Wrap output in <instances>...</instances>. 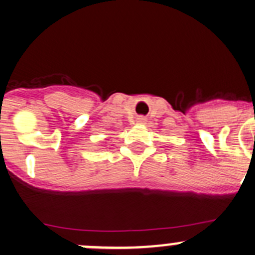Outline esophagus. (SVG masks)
Here are the masks:
<instances>
[{
  "label": "esophagus",
  "instance_id": "34e87169",
  "mask_svg": "<svg viewBox=\"0 0 255 255\" xmlns=\"http://www.w3.org/2000/svg\"><path fill=\"white\" fill-rule=\"evenodd\" d=\"M137 122H139V123H144V122H145V118H144V117H139V118H138Z\"/></svg>",
  "mask_w": 255,
  "mask_h": 255
}]
</instances>
